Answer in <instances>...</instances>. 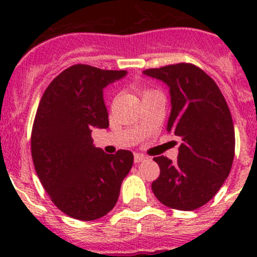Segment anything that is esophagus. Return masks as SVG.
I'll return each mask as SVG.
<instances>
[{"instance_id": "obj_1", "label": "esophagus", "mask_w": 257, "mask_h": 257, "mask_svg": "<svg viewBox=\"0 0 257 257\" xmlns=\"http://www.w3.org/2000/svg\"><path fill=\"white\" fill-rule=\"evenodd\" d=\"M134 161H135V163H140L145 161V157L140 153H135L134 154Z\"/></svg>"}]
</instances>
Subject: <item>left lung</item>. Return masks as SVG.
I'll list each match as a JSON object with an SVG mask.
<instances>
[{"label":"left lung","mask_w":257,"mask_h":257,"mask_svg":"<svg viewBox=\"0 0 257 257\" xmlns=\"http://www.w3.org/2000/svg\"><path fill=\"white\" fill-rule=\"evenodd\" d=\"M143 73L169 86L167 131L181 139L176 162L154 158L161 174L152 190L167 207L196 210L219 192L233 165L235 136L228 104L215 81L196 65L179 63Z\"/></svg>","instance_id":"1"}]
</instances>
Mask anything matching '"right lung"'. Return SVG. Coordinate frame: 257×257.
Listing matches in <instances>:
<instances>
[{
	"mask_svg": "<svg viewBox=\"0 0 257 257\" xmlns=\"http://www.w3.org/2000/svg\"><path fill=\"white\" fill-rule=\"evenodd\" d=\"M126 70L76 64L52 79L38 104L31 149L41 184L54 205L77 220L104 216L118 201L134 154H106L92 144L94 127L109 126L104 87Z\"/></svg>",
	"mask_w": 257,
	"mask_h": 257,
	"instance_id": "obj_1",
	"label": "right lung"
}]
</instances>
